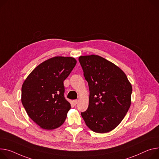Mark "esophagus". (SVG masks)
<instances>
[{
	"mask_svg": "<svg viewBox=\"0 0 159 159\" xmlns=\"http://www.w3.org/2000/svg\"><path fill=\"white\" fill-rule=\"evenodd\" d=\"M73 102H74V105H77L78 103V102H79V101L77 99H75V100H74Z\"/></svg>",
	"mask_w": 159,
	"mask_h": 159,
	"instance_id": "1",
	"label": "esophagus"
}]
</instances>
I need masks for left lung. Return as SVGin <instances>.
<instances>
[{
  "label": "left lung",
  "mask_w": 159,
  "mask_h": 159,
  "mask_svg": "<svg viewBox=\"0 0 159 159\" xmlns=\"http://www.w3.org/2000/svg\"><path fill=\"white\" fill-rule=\"evenodd\" d=\"M79 61L89 88L88 108L81 112L82 117L93 131L110 132L131 106L132 85L119 67L102 57L82 56Z\"/></svg>",
  "instance_id": "8db88e82"
}]
</instances>
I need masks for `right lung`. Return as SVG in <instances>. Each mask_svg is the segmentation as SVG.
<instances>
[{"mask_svg":"<svg viewBox=\"0 0 159 159\" xmlns=\"http://www.w3.org/2000/svg\"><path fill=\"white\" fill-rule=\"evenodd\" d=\"M77 63L71 57L56 56L39 65L21 88V102L29 117L52 130L65 122L71 105L64 96V80Z\"/></svg>","mask_w":159,"mask_h":159,"instance_id":"obj_1","label":"right lung"}]
</instances>
